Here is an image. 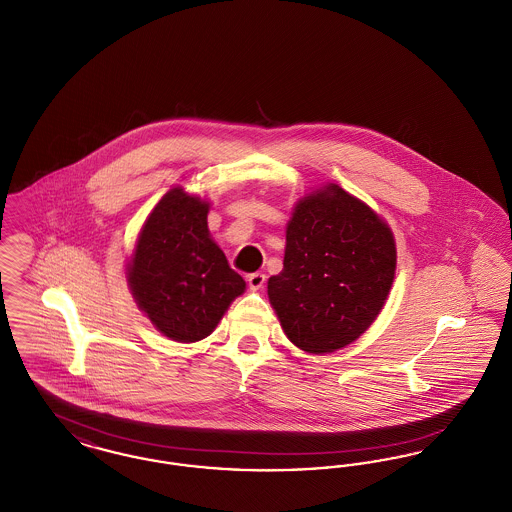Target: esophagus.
<instances>
[{"instance_id":"obj_1","label":"esophagus","mask_w":512,"mask_h":512,"mask_svg":"<svg viewBox=\"0 0 512 512\" xmlns=\"http://www.w3.org/2000/svg\"><path fill=\"white\" fill-rule=\"evenodd\" d=\"M265 282H267V276L263 272H253L247 276V284L251 290H261L265 286Z\"/></svg>"}]
</instances>
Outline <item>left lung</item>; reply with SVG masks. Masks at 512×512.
<instances>
[{
  "mask_svg": "<svg viewBox=\"0 0 512 512\" xmlns=\"http://www.w3.org/2000/svg\"><path fill=\"white\" fill-rule=\"evenodd\" d=\"M393 274L388 224L332 184L295 207L284 268L270 276L268 299L299 349L332 353L357 340L378 317Z\"/></svg>",
  "mask_w": 512,
  "mask_h": 512,
  "instance_id": "8db88e82",
  "label": "left lung"
}]
</instances>
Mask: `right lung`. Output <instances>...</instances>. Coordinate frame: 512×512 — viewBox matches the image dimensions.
I'll use <instances>...</instances> for the list:
<instances>
[{"label": "right lung", "mask_w": 512, "mask_h": 512, "mask_svg": "<svg viewBox=\"0 0 512 512\" xmlns=\"http://www.w3.org/2000/svg\"><path fill=\"white\" fill-rule=\"evenodd\" d=\"M207 213L209 203L174 188L147 217L128 265L140 309L174 341L207 338L245 290L244 278L209 238Z\"/></svg>", "instance_id": "obj_1"}]
</instances>
